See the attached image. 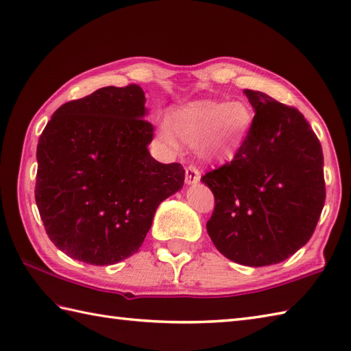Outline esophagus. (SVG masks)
<instances>
[{"label": "esophagus", "mask_w": 351, "mask_h": 351, "mask_svg": "<svg viewBox=\"0 0 351 351\" xmlns=\"http://www.w3.org/2000/svg\"><path fill=\"white\" fill-rule=\"evenodd\" d=\"M184 180L188 184H195L199 182V171L195 165H189L186 167V174H184Z\"/></svg>", "instance_id": "esophagus-1"}]
</instances>
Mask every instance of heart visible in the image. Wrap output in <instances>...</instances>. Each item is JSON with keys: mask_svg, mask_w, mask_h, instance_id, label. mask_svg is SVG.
<instances>
[{"mask_svg": "<svg viewBox=\"0 0 351 351\" xmlns=\"http://www.w3.org/2000/svg\"><path fill=\"white\" fill-rule=\"evenodd\" d=\"M253 125V112L242 101L198 99L178 107L171 121H162L159 134L176 147L178 138L195 145L198 156L207 162H228L241 152Z\"/></svg>", "mask_w": 351, "mask_h": 351, "instance_id": "heart-1", "label": "heart"}]
</instances>
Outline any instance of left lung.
I'll return each instance as SVG.
<instances>
[{"label": "left lung", "mask_w": 351, "mask_h": 351, "mask_svg": "<svg viewBox=\"0 0 351 351\" xmlns=\"http://www.w3.org/2000/svg\"><path fill=\"white\" fill-rule=\"evenodd\" d=\"M253 125L232 162L202 177L215 197L207 221L213 245L247 267L283 262L315 230L326 202L324 157L295 107L245 89Z\"/></svg>", "instance_id": "obj_1"}]
</instances>
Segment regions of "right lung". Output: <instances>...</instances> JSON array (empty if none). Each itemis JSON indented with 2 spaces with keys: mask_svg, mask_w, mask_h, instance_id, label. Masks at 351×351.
Returning a JSON list of instances; mask_svg holds the SVG:
<instances>
[{
  "mask_svg": "<svg viewBox=\"0 0 351 351\" xmlns=\"http://www.w3.org/2000/svg\"><path fill=\"white\" fill-rule=\"evenodd\" d=\"M138 84L107 86L54 112L38 144L34 198L53 244L90 265L138 253L157 206L183 188L180 163L147 145L154 127Z\"/></svg>",
  "mask_w": 351,
  "mask_h": 351,
  "instance_id": "add662e5",
  "label": "right lung"
}]
</instances>
